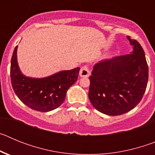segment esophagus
I'll list each match as a JSON object with an SVG mask.
<instances>
[{"label":"esophagus","mask_w":155,"mask_h":155,"mask_svg":"<svg viewBox=\"0 0 155 155\" xmlns=\"http://www.w3.org/2000/svg\"><path fill=\"white\" fill-rule=\"evenodd\" d=\"M91 72L89 71V68L87 66H83L80 70V72H79V74L81 77H83V78H87L89 76Z\"/></svg>","instance_id":"34e87169"}]
</instances>
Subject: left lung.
I'll use <instances>...</instances> for the list:
<instances>
[{"mask_svg": "<svg viewBox=\"0 0 155 155\" xmlns=\"http://www.w3.org/2000/svg\"><path fill=\"white\" fill-rule=\"evenodd\" d=\"M133 52L104 60L94 66L89 77L88 98L104 114L119 116L134 109L143 96L148 81L144 51L136 39L127 36Z\"/></svg>", "mask_w": 155, "mask_h": 155, "instance_id": "left-lung-1", "label": "left lung"}]
</instances>
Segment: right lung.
Here are the masks:
<instances>
[{
  "label": "right lung",
  "instance_id": "right-lung-1",
  "mask_svg": "<svg viewBox=\"0 0 155 155\" xmlns=\"http://www.w3.org/2000/svg\"><path fill=\"white\" fill-rule=\"evenodd\" d=\"M17 47L11 61V81L14 91L28 107L39 112H49L64 102L68 88L78 78L80 68L61 71L45 78H31L24 76L17 63Z\"/></svg>",
  "mask_w": 155,
  "mask_h": 155
}]
</instances>
